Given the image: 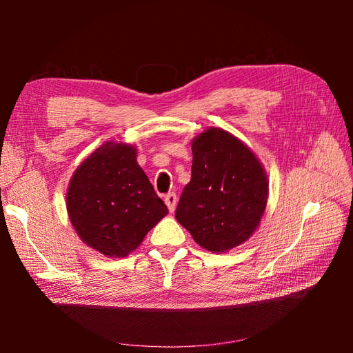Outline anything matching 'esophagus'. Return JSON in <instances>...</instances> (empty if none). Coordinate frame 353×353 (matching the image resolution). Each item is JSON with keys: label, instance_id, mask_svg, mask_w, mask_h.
Listing matches in <instances>:
<instances>
[{"label": "esophagus", "instance_id": "34e87169", "mask_svg": "<svg viewBox=\"0 0 353 353\" xmlns=\"http://www.w3.org/2000/svg\"><path fill=\"white\" fill-rule=\"evenodd\" d=\"M163 201H165V205L168 206L170 212H174L176 205H177V197H176V194H174V192H168L167 196L163 197Z\"/></svg>", "mask_w": 353, "mask_h": 353}]
</instances>
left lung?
Masks as SVG:
<instances>
[{
    "instance_id": "left-lung-1",
    "label": "left lung",
    "mask_w": 353,
    "mask_h": 353,
    "mask_svg": "<svg viewBox=\"0 0 353 353\" xmlns=\"http://www.w3.org/2000/svg\"><path fill=\"white\" fill-rule=\"evenodd\" d=\"M191 148V181L176 220L203 249L226 253L259 226L268 200L267 172L241 139L216 127L197 134Z\"/></svg>"
}]
</instances>
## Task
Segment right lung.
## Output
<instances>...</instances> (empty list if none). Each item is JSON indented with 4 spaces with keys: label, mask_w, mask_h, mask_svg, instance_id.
Segmentation results:
<instances>
[{
    "label": "right lung",
    "mask_w": 353,
    "mask_h": 353,
    "mask_svg": "<svg viewBox=\"0 0 353 353\" xmlns=\"http://www.w3.org/2000/svg\"><path fill=\"white\" fill-rule=\"evenodd\" d=\"M66 211L81 241L125 258L168 209L137 162V147L106 141L81 162L66 191Z\"/></svg>",
    "instance_id": "add662e5"
}]
</instances>
